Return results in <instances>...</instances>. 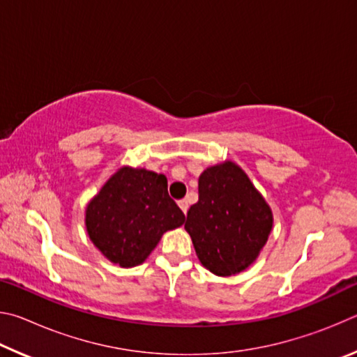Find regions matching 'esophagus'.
I'll return each instance as SVG.
<instances>
[{
	"instance_id": "esophagus-1",
	"label": "esophagus",
	"mask_w": 357,
	"mask_h": 357,
	"mask_svg": "<svg viewBox=\"0 0 357 357\" xmlns=\"http://www.w3.org/2000/svg\"><path fill=\"white\" fill-rule=\"evenodd\" d=\"M178 204H179V208L183 209V213L185 214V213H187V209H189V203H187V200H179V202H178Z\"/></svg>"
}]
</instances>
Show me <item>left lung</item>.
Here are the masks:
<instances>
[{
    "label": "left lung",
    "mask_w": 357,
    "mask_h": 357,
    "mask_svg": "<svg viewBox=\"0 0 357 357\" xmlns=\"http://www.w3.org/2000/svg\"><path fill=\"white\" fill-rule=\"evenodd\" d=\"M274 215L250 178L231 160L211 165L198 178V202L185 231L204 268L219 277L245 271L273 231Z\"/></svg>",
    "instance_id": "8db88e82"
}]
</instances>
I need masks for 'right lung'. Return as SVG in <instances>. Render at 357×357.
Masks as SVG:
<instances>
[{
  "instance_id": "1",
  "label": "right lung",
  "mask_w": 357,
  "mask_h": 357,
  "mask_svg": "<svg viewBox=\"0 0 357 357\" xmlns=\"http://www.w3.org/2000/svg\"><path fill=\"white\" fill-rule=\"evenodd\" d=\"M165 174L121 167L89 200L84 225L108 261L135 268L149 257L164 233L185 220L170 195Z\"/></svg>"
}]
</instances>
